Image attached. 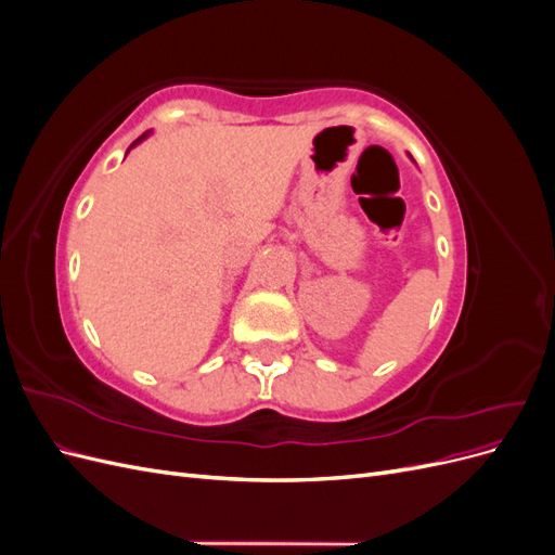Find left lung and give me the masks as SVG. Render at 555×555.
<instances>
[{
    "label": "left lung",
    "instance_id": "1",
    "mask_svg": "<svg viewBox=\"0 0 555 555\" xmlns=\"http://www.w3.org/2000/svg\"><path fill=\"white\" fill-rule=\"evenodd\" d=\"M410 157H412V155H410Z\"/></svg>",
    "mask_w": 555,
    "mask_h": 555
}]
</instances>
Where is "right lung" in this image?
<instances>
[{"instance_id":"right-lung-1","label":"right lung","mask_w":555,"mask_h":555,"mask_svg":"<svg viewBox=\"0 0 555 555\" xmlns=\"http://www.w3.org/2000/svg\"><path fill=\"white\" fill-rule=\"evenodd\" d=\"M147 137H150V131H145V133H143V137H141V139H137V141H133V143H131V145H129V150H131V147H133V145H139V143H141V141H145V139H147ZM129 150H127V153H129Z\"/></svg>"}]
</instances>
